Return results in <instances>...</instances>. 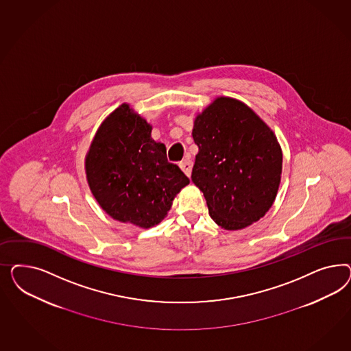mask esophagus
Instances as JSON below:
<instances>
[{"instance_id":"obj_1","label":"esophagus","mask_w":351,"mask_h":351,"mask_svg":"<svg viewBox=\"0 0 351 351\" xmlns=\"http://www.w3.org/2000/svg\"><path fill=\"white\" fill-rule=\"evenodd\" d=\"M179 166H180L181 170L184 171V173H185L186 176H191L193 163H191V160H189V158H185V160H181L180 163H179Z\"/></svg>"}]
</instances>
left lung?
Here are the masks:
<instances>
[{"instance_id": "left-lung-1", "label": "left lung", "mask_w": 351, "mask_h": 351, "mask_svg": "<svg viewBox=\"0 0 351 351\" xmlns=\"http://www.w3.org/2000/svg\"><path fill=\"white\" fill-rule=\"evenodd\" d=\"M193 138L199 150L191 181L213 221L238 230L260 220L276 199L282 173L273 131L243 103L219 97L195 118Z\"/></svg>"}]
</instances>
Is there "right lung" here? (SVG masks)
Listing matches in <instances>:
<instances>
[{
  "mask_svg": "<svg viewBox=\"0 0 351 351\" xmlns=\"http://www.w3.org/2000/svg\"><path fill=\"white\" fill-rule=\"evenodd\" d=\"M150 132L147 121L123 104L97 130L86 157L88 185L101 208L141 228L160 223L173 197L189 184Z\"/></svg>",
  "mask_w": 351,
  "mask_h": 351,
  "instance_id": "add662e5",
  "label": "right lung"
}]
</instances>
